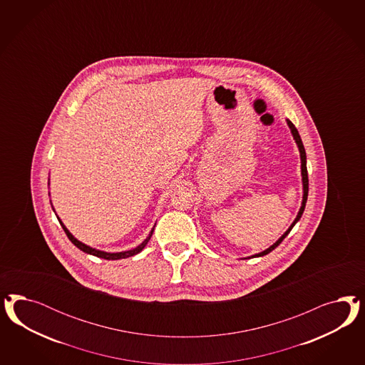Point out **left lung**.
<instances>
[{
	"label": "left lung",
	"mask_w": 365,
	"mask_h": 365,
	"mask_svg": "<svg viewBox=\"0 0 365 365\" xmlns=\"http://www.w3.org/2000/svg\"><path fill=\"white\" fill-rule=\"evenodd\" d=\"M287 125H289V128H290V131H292V135H293V138H294V140H296V143H297V147H299V158H301V175H302V190H304V195H302V203H301V207H299V214H297V217H296V220L293 221V223L289 226V229H287V232H284L281 237H279V240L277 241L276 243H273L270 247H267L266 250L264 252H261V253H258V255H252V257H249V258H255V257H262V255H269L272 250H274L277 246L279 245V243L282 242L284 240H285V237H287V234L290 232V230L293 229V226L299 221V218H301V215H302V212L305 210V205H307V199H308V191H309V179H308V170H307V154H305V148H304V144H302V140H301V138H299V131H297V128L294 127V124L290 122V120H287Z\"/></svg>",
	"instance_id": "8db88e82"
}]
</instances>
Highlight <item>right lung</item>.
Returning a JSON list of instances; mask_svg holds the SVG:
<instances>
[{"instance_id": "obj_1", "label": "right lung", "mask_w": 365, "mask_h": 365, "mask_svg": "<svg viewBox=\"0 0 365 365\" xmlns=\"http://www.w3.org/2000/svg\"><path fill=\"white\" fill-rule=\"evenodd\" d=\"M57 220L60 222V225H61V227L64 229V232H66V237L69 238V241L73 243L76 247H78L81 252H84V253H87V255H95V257H100V258H104V259H122V258H127V257H133V255H138V253H140L142 250L144 249V246L147 245V242L150 241V238H151V235H153V232H154V227H153V230L151 232L148 234V237L144 240L143 242L140 243L139 246H136L135 249L133 250H127V252H120V253H107V252H101V250H98V249H93V247H91V246H87L86 243L80 242L78 241L69 230L66 229V226H64V223L60 221V218L57 217Z\"/></svg>"}]
</instances>
